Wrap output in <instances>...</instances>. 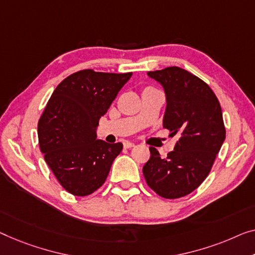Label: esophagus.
<instances>
[{"mask_svg":"<svg viewBox=\"0 0 255 255\" xmlns=\"http://www.w3.org/2000/svg\"><path fill=\"white\" fill-rule=\"evenodd\" d=\"M132 146H134V143H131V142H125L124 143L125 149H130V147H132Z\"/></svg>","mask_w":255,"mask_h":255,"instance_id":"1","label":"esophagus"}]
</instances>
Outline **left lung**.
I'll list each match as a JSON object with an SVG mask.
<instances>
[{
	"instance_id": "left-lung-1",
	"label": "left lung",
	"mask_w": 255,
	"mask_h": 255,
	"mask_svg": "<svg viewBox=\"0 0 255 255\" xmlns=\"http://www.w3.org/2000/svg\"><path fill=\"white\" fill-rule=\"evenodd\" d=\"M147 75L165 91L164 128L180 138L167 158L150 147L143 175L159 196L180 198L203 183L225 142L221 106L208 85L183 68L172 66Z\"/></svg>"
}]
</instances>
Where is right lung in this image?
<instances>
[{
	"label": "right lung",
	"instance_id": "1",
	"mask_svg": "<svg viewBox=\"0 0 255 255\" xmlns=\"http://www.w3.org/2000/svg\"><path fill=\"white\" fill-rule=\"evenodd\" d=\"M132 73L83 70L57 86L39 121L41 152L62 187L88 196L108 177L123 144L97 139V126Z\"/></svg>",
	"mask_w": 255,
	"mask_h": 255
}]
</instances>
